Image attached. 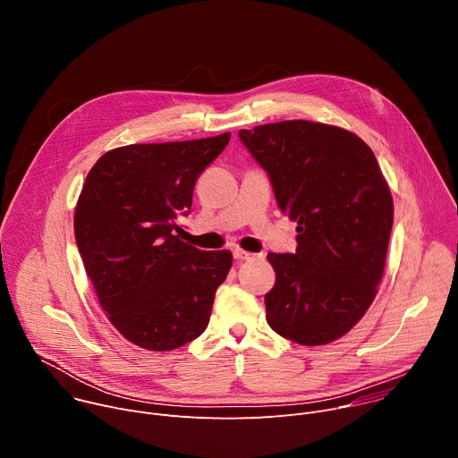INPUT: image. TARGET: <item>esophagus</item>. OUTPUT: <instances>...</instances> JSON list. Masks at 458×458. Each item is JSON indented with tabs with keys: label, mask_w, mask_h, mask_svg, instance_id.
Masks as SVG:
<instances>
[{
	"label": "esophagus",
	"mask_w": 458,
	"mask_h": 458,
	"mask_svg": "<svg viewBox=\"0 0 458 458\" xmlns=\"http://www.w3.org/2000/svg\"><path fill=\"white\" fill-rule=\"evenodd\" d=\"M253 257H255V253L244 251V250H241V248H235V250H233V259H237V260H250V259H253Z\"/></svg>",
	"instance_id": "1"
}]
</instances>
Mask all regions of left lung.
I'll use <instances>...</instances> for the list:
<instances>
[{
	"mask_svg": "<svg viewBox=\"0 0 458 458\" xmlns=\"http://www.w3.org/2000/svg\"><path fill=\"white\" fill-rule=\"evenodd\" d=\"M297 223V250L268 253L270 328L304 346L328 344L366 313L382 279L394 199L371 148L344 128L281 121L239 130Z\"/></svg>",
	"mask_w": 458,
	"mask_h": 458,
	"instance_id": "1",
	"label": "left lung"
}]
</instances>
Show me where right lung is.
Returning <instances> with one entry per match:
<instances>
[{
  "instance_id": "add662e5",
  "label": "right lung",
  "mask_w": 458,
  "mask_h": 458,
  "mask_svg": "<svg viewBox=\"0 0 458 458\" xmlns=\"http://www.w3.org/2000/svg\"><path fill=\"white\" fill-rule=\"evenodd\" d=\"M216 138L128 145L89 172L74 216L76 242L114 328L150 352H170L208 326L232 253L181 241L199 174L225 150Z\"/></svg>"
}]
</instances>
